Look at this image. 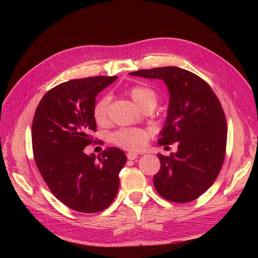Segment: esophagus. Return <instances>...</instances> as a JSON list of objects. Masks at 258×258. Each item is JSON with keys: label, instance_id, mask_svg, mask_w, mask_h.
<instances>
[{"label": "esophagus", "instance_id": "obj_1", "mask_svg": "<svg viewBox=\"0 0 258 258\" xmlns=\"http://www.w3.org/2000/svg\"><path fill=\"white\" fill-rule=\"evenodd\" d=\"M139 156V154L138 153H135V152H128L127 153V158L128 160H131V161H133V160H135L136 157Z\"/></svg>", "mask_w": 258, "mask_h": 258}]
</instances>
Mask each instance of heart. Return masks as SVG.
Returning a JSON list of instances; mask_svg holds the SVG:
<instances>
[{"label":"heart","instance_id":"heart-1","mask_svg":"<svg viewBox=\"0 0 258 258\" xmlns=\"http://www.w3.org/2000/svg\"><path fill=\"white\" fill-rule=\"evenodd\" d=\"M128 96L132 98L136 106L141 109L151 106L154 108L157 103L156 92L150 86L134 85L127 90ZM109 97L98 98L93 107V116L97 124H104L107 120ZM112 140L115 144L128 151L142 150L150 140V133L142 128H122L114 133Z\"/></svg>","mask_w":258,"mask_h":258}]
</instances>
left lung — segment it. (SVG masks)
<instances>
[{
    "label": "left lung",
    "instance_id": "obj_1",
    "mask_svg": "<svg viewBox=\"0 0 258 258\" xmlns=\"http://www.w3.org/2000/svg\"><path fill=\"white\" fill-rule=\"evenodd\" d=\"M130 74L163 80L169 92L158 144L178 146L169 156L157 154L161 169L153 179L157 193L174 203L199 199L215 182L225 158L227 125L220 101L204 80L184 69L165 67Z\"/></svg>",
    "mask_w": 258,
    "mask_h": 258
}]
</instances>
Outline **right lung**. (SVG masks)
I'll return each instance as SVG.
<instances>
[{
	"instance_id": "add662e5",
	"label": "right lung",
	"mask_w": 258,
	"mask_h": 258,
	"mask_svg": "<svg viewBox=\"0 0 258 258\" xmlns=\"http://www.w3.org/2000/svg\"><path fill=\"white\" fill-rule=\"evenodd\" d=\"M117 76L71 80L48 91L38 103L32 124L36 166L48 188L63 204L81 213H97L117 194L126 155L116 147L101 156L84 149L96 132L95 97Z\"/></svg>"
}]
</instances>
